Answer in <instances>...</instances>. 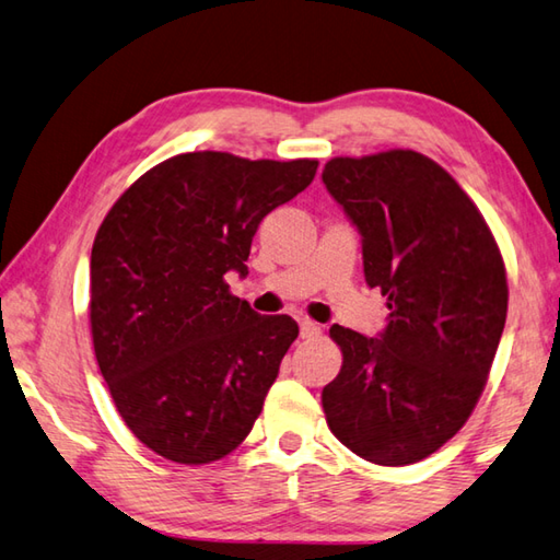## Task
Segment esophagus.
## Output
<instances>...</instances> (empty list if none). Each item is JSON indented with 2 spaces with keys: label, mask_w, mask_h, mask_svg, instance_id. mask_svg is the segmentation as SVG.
I'll use <instances>...</instances> for the list:
<instances>
[{
  "label": "esophagus",
  "mask_w": 560,
  "mask_h": 560,
  "mask_svg": "<svg viewBox=\"0 0 560 560\" xmlns=\"http://www.w3.org/2000/svg\"><path fill=\"white\" fill-rule=\"evenodd\" d=\"M299 325H301V338L311 340V338H318V335H320V325L318 323L303 318Z\"/></svg>",
  "instance_id": "1"
}]
</instances>
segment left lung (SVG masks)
I'll use <instances>...</instances> for the list:
<instances>
[{
  "label": "left lung",
  "instance_id": "1",
  "mask_svg": "<svg viewBox=\"0 0 560 560\" xmlns=\"http://www.w3.org/2000/svg\"><path fill=\"white\" fill-rule=\"evenodd\" d=\"M323 183L362 235L364 279L386 296L380 338L332 325L342 368L328 429L374 465H411L470 419L506 320V269L482 212L411 149L335 156Z\"/></svg>",
  "mask_w": 560,
  "mask_h": 560
}]
</instances>
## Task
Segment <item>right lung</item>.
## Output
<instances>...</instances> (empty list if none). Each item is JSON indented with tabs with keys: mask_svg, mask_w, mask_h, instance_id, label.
Wrapping results in <instances>:
<instances>
[{
	"mask_svg": "<svg viewBox=\"0 0 560 560\" xmlns=\"http://www.w3.org/2000/svg\"><path fill=\"white\" fill-rule=\"evenodd\" d=\"M315 159L249 161L192 151L121 192L90 257V332L121 421L180 465L220 460L247 439L299 325L232 296L252 237L311 186Z\"/></svg>",
	"mask_w": 560,
	"mask_h": 560,
	"instance_id": "add662e5",
	"label": "right lung"
}]
</instances>
